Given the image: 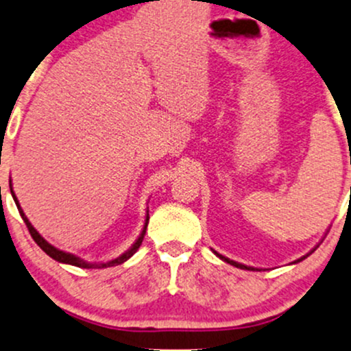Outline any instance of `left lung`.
Segmentation results:
<instances>
[{
	"label": "left lung",
	"mask_w": 351,
	"mask_h": 351,
	"mask_svg": "<svg viewBox=\"0 0 351 351\" xmlns=\"http://www.w3.org/2000/svg\"><path fill=\"white\" fill-rule=\"evenodd\" d=\"M215 253H217V252H215ZM217 256H219V258H221V260H223V261H226V263L233 265V267H237V268H241V269H255V268H252V267H246V265L237 263V261H233V260H228V258H225V256L218 255V253H217ZM303 258H305V256H303ZM303 258H300V260H298V261H302V260H303Z\"/></svg>",
	"instance_id": "left-lung-1"
}]
</instances>
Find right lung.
Segmentation results:
<instances>
[{
  "label": "right lung",
  "instance_id": "right-lung-1",
  "mask_svg": "<svg viewBox=\"0 0 351 351\" xmlns=\"http://www.w3.org/2000/svg\"><path fill=\"white\" fill-rule=\"evenodd\" d=\"M10 188H11V182H10ZM11 195H13V198H14V203H16V206H18V211H19V215H21L23 221H25V223H26V226H28L29 233H32L33 240L36 241V245L40 246L41 250H43V252L46 253V255H48V256H51L53 260L60 261V263L73 265V267H80V268H93V267H96V268H108V267H117V265H121V263H125V261L128 260V258H132V256L134 255V253H136V250L140 248L141 241H143V238H145V233H146V226H148V219H149V217H146V221H145V228H143V232H141L140 237H138V240L134 241V245L132 246V248H130L128 252H126V253H123L121 256L114 258V260H111V261H106V263H88V261L82 260V258H78V256L71 255V253H64V252H61V250H58V248H55V246H53V245H49L48 241H46L45 238L41 237V234L38 233L36 230L33 228V225H32V223H29V219L26 218V215H25V213H23L21 206H19V203H18L16 196H14L13 191H11Z\"/></svg>",
  "mask_w": 351,
  "mask_h": 351
}]
</instances>
